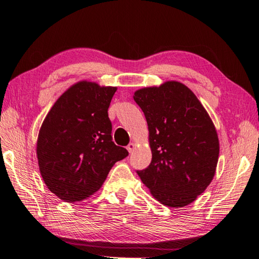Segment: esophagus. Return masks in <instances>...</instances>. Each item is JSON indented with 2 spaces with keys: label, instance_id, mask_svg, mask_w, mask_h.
<instances>
[{
  "label": "esophagus",
  "instance_id": "obj_1",
  "mask_svg": "<svg viewBox=\"0 0 259 259\" xmlns=\"http://www.w3.org/2000/svg\"><path fill=\"white\" fill-rule=\"evenodd\" d=\"M135 149H136V144L135 143H129V145L127 146V150H128V152L129 153H132L135 151Z\"/></svg>",
  "mask_w": 259,
  "mask_h": 259
}]
</instances>
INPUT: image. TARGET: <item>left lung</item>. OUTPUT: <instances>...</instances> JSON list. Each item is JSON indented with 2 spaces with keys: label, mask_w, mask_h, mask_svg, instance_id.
<instances>
[{
  "label": "left lung",
  "mask_w": 259,
  "mask_h": 259,
  "mask_svg": "<svg viewBox=\"0 0 259 259\" xmlns=\"http://www.w3.org/2000/svg\"><path fill=\"white\" fill-rule=\"evenodd\" d=\"M149 125L152 161L138 171L151 194L168 207H184L207 188L216 172L219 140L196 95L179 81L135 92Z\"/></svg>",
  "instance_id": "1"
}]
</instances>
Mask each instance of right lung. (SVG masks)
<instances>
[{
	"instance_id": "obj_1",
	"label": "right lung",
	"mask_w": 259,
	"mask_h": 259,
	"mask_svg": "<svg viewBox=\"0 0 259 259\" xmlns=\"http://www.w3.org/2000/svg\"><path fill=\"white\" fill-rule=\"evenodd\" d=\"M117 87L81 80L69 87L44 118L36 140L40 174L65 202L99 191L115 162L128 151L112 141L108 107Z\"/></svg>"
}]
</instances>
